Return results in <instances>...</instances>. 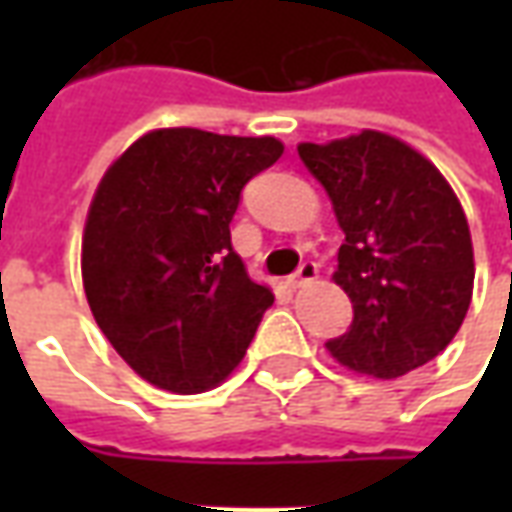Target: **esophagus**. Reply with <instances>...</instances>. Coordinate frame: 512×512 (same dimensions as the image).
Wrapping results in <instances>:
<instances>
[{
  "label": "esophagus",
  "instance_id": "esophagus-1",
  "mask_svg": "<svg viewBox=\"0 0 512 512\" xmlns=\"http://www.w3.org/2000/svg\"><path fill=\"white\" fill-rule=\"evenodd\" d=\"M315 277H318V266H315L312 260H304L299 266V271L288 277V285L290 288H304V285H310Z\"/></svg>",
  "mask_w": 512,
  "mask_h": 512
}]
</instances>
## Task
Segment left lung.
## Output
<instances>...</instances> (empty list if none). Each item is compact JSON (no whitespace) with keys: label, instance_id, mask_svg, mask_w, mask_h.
<instances>
[{"label":"left lung","instance_id":"8db88e82","mask_svg":"<svg viewBox=\"0 0 512 512\" xmlns=\"http://www.w3.org/2000/svg\"><path fill=\"white\" fill-rule=\"evenodd\" d=\"M299 156L345 233L334 282L354 321L326 343L329 354L384 381L428 365L472 304V235L455 191L422 153L381 131L301 142Z\"/></svg>","mask_w":512,"mask_h":512}]
</instances>
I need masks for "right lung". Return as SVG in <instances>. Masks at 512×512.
<instances>
[{
    "label": "right lung",
    "mask_w": 512,
    "mask_h": 512,
    "mask_svg": "<svg viewBox=\"0 0 512 512\" xmlns=\"http://www.w3.org/2000/svg\"><path fill=\"white\" fill-rule=\"evenodd\" d=\"M274 136L161 128L98 183L82 238L95 323L139 376L197 395L244 359L274 293L230 244L241 191L282 156Z\"/></svg>",
    "instance_id": "add662e5"
}]
</instances>
